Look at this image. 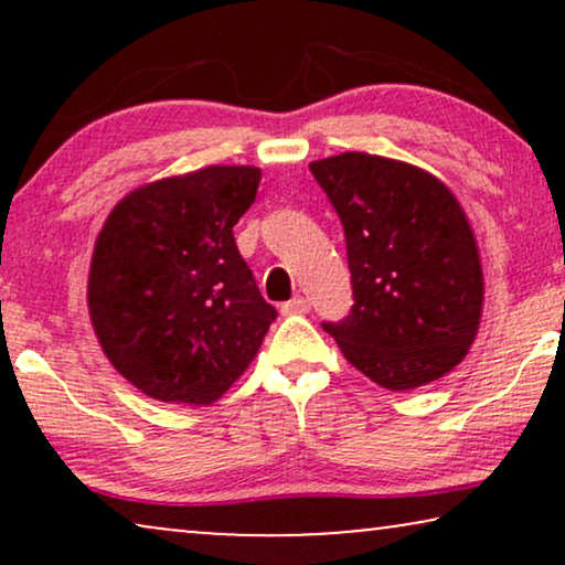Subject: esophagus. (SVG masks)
<instances>
[{
    "label": "esophagus",
    "instance_id": "34e87169",
    "mask_svg": "<svg viewBox=\"0 0 565 565\" xmlns=\"http://www.w3.org/2000/svg\"><path fill=\"white\" fill-rule=\"evenodd\" d=\"M280 311H282L285 316H292V313H308V311H311V303H308V298H303V296H296V298H290L288 303H282Z\"/></svg>",
    "mask_w": 565,
    "mask_h": 565
}]
</instances>
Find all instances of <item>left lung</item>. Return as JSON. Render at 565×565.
I'll return each mask as SVG.
<instances>
[{
    "label": "left lung",
    "mask_w": 565,
    "mask_h": 565,
    "mask_svg": "<svg viewBox=\"0 0 565 565\" xmlns=\"http://www.w3.org/2000/svg\"><path fill=\"white\" fill-rule=\"evenodd\" d=\"M311 174L342 221L354 298L323 331L388 391L450 373L483 306L481 259L458 200L422 169L358 151L313 161Z\"/></svg>",
    "instance_id": "8db88e82"
}]
</instances>
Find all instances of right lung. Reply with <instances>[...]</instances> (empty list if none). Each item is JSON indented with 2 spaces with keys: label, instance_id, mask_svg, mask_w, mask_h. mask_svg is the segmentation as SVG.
<instances>
[{
  "label": "right lung",
  "instance_id": "obj_1",
  "mask_svg": "<svg viewBox=\"0 0 565 565\" xmlns=\"http://www.w3.org/2000/svg\"><path fill=\"white\" fill-rule=\"evenodd\" d=\"M259 180L254 167H207L151 182L99 231L92 323L115 370L146 396L213 404L277 319L234 238Z\"/></svg>",
  "mask_w": 565,
  "mask_h": 565
}]
</instances>
